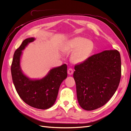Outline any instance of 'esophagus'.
<instances>
[{
  "instance_id": "1",
  "label": "esophagus",
  "mask_w": 131,
  "mask_h": 131,
  "mask_svg": "<svg viewBox=\"0 0 131 131\" xmlns=\"http://www.w3.org/2000/svg\"><path fill=\"white\" fill-rule=\"evenodd\" d=\"M73 70L72 68H69L68 69V74L69 75H72L73 74Z\"/></svg>"
}]
</instances>
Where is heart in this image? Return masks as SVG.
Instances as JSON below:
<instances>
[{"mask_svg":"<svg viewBox=\"0 0 131 131\" xmlns=\"http://www.w3.org/2000/svg\"><path fill=\"white\" fill-rule=\"evenodd\" d=\"M94 47L92 41L81 37H77L67 42L63 49L68 52L73 51L70 61L75 64H79L88 59L93 52Z\"/></svg>","mask_w":131,"mask_h":131,"instance_id":"1","label":"heart"}]
</instances>
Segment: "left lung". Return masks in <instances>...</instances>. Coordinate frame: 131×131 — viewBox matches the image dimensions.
Segmentation results:
<instances>
[{
    "mask_svg": "<svg viewBox=\"0 0 131 131\" xmlns=\"http://www.w3.org/2000/svg\"><path fill=\"white\" fill-rule=\"evenodd\" d=\"M73 77L79 105L86 110L103 106L115 93L121 76L120 54L104 50L75 65Z\"/></svg>",
    "mask_w": 131,
    "mask_h": 131,
    "instance_id": "left-lung-1",
    "label": "left lung"
}]
</instances>
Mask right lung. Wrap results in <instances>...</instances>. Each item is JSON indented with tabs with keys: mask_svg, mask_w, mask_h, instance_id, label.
<instances>
[{
	"mask_svg": "<svg viewBox=\"0 0 131 131\" xmlns=\"http://www.w3.org/2000/svg\"><path fill=\"white\" fill-rule=\"evenodd\" d=\"M35 39L23 40L15 51L11 66L12 79L19 96L26 104L35 108L47 109L51 108L56 100L61 83L67 77L66 64L51 69L40 80H30L23 74L19 63L22 51Z\"/></svg>",
	"mask_w": 131,
	"mask_h": 131,
	"instance_id": "right-lung-1",
	"label": "right lung"
}]
</instances>
